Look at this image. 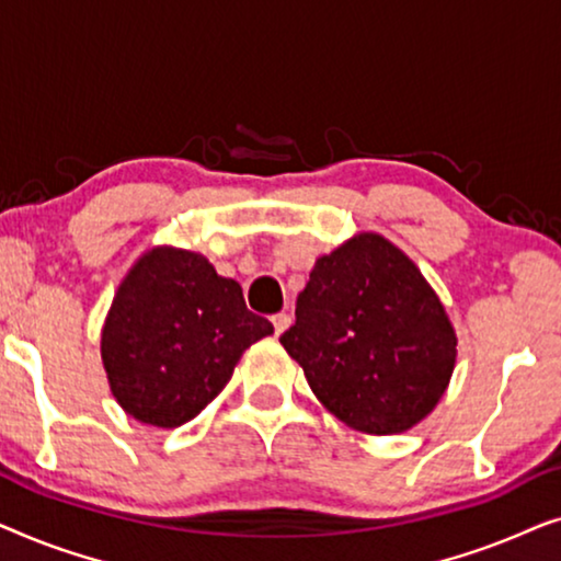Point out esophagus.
Here are the masks:
<instances>
[{"label": "esophagus", "mask_w": 561, "mask_h": 561, "mask_svg": "<svg viewBox=\"0 0 561 561\" xmlns=\"http://www.w3.org/2000/svg\"><path fill=\"white\" fill-rule=\"evenodd\" d=\"M273 327H275V334L286 332V329L290 327V313H286V311L275 313V317H273Z\"/></svg>", "instance_id": "esophagus-1"}]
</instances>
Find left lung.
<instances>
[{
    "label": "left lung",
    "mask_w": 561,
    "mask_h": 561,
    "mask_svg": "<svg viewBox=\"0 0 561 561\" xmlns=\"http://www.w3.org/2000/svg\"><path fill=\"white\" fill-rule=\"evenodd\" d=\"M280 344L321 403L367 434H398L449 386L457 336L424 275L386 237H352L317 260Z\"/></svg>",
    "instance_id": "obj_1"
}]
</instances>
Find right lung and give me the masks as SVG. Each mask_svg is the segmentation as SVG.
I'll return each mask as SVG.
<instances>
[{
	"mask_svg": "<svg viewBox=\"0 0 561 561\" xmlns=\"http://www.w3.org/2000/svg\"><path fill=\"white\" fill-rule=\"evenodd\" d=\"M273 324L244 306L240 283L198 252L156 248L137 260L102 329L112 393L160 428L198 416L232 378L242 352Z\"/></svg>",
	"mask_w": 561,
	"mask_h": 561,
	"instance_id": "add662e5",
	"label": "right lung"
}]
</instances>
